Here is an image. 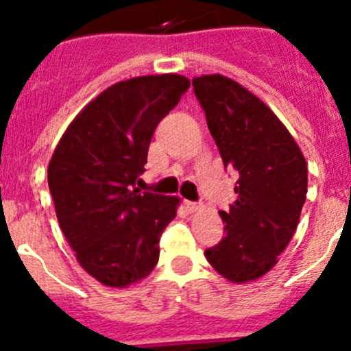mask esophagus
I'll return each mask as SVG.
<instances>
[{
    "instance_id": "34e87169",
    "label": "esophagus",
    "mask_w": 351,
    "mask_h": 351,
    "mask_svg": "<svg viewBox=\"0 0 351 351\" xmlns=\"http://www.w3.org/2000/svg\"><path fill=\"white\" fill-rule=\"evenodd\" d=\"M184 206H186V209L190 210V213H197V210L200 209V206H198L197 202H184Z\"/></svg>"
}]
</instances>
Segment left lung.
Segmentation results:
<instances>
[{
  "mask_svg": "<svg viewBox=\"0 0 351 351\" xmlns=\"http://www.w3.org/2000/svg\"><path fill=\"white\" fill-rule=\"evenodd\" d=\"M193 91L223 163L239 173L237 200L219 210L225 237L207 262L232 283L267 274L299 225L308 193L302 151L274 112L225 75L193 79Z\"/></svg>",
  "mask_w": 351,
  "mask_h": 351,
  "instance_id": "8db88e82",
  "label": "left lung"
}]
</instances>
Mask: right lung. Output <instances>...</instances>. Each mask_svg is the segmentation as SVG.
I'll return each mask as SVG.
<instances>
[{"mask_svg":"<svg viewBox=\"0 0 351 351\" xmlns=\"http://www.w3.org/2000/svg\"><path fill=\"white\" fill-rule=\"evenodd\" d=\"M190 88L178 73L123 80L71 121L49 161L61 230L82 269L105 287L151 274L179 198L135 188L153 133Z\"/></svg>","mask_w":351,"mask_h":351,"instance_id":"1","label":"right lung"}]
</instances>
